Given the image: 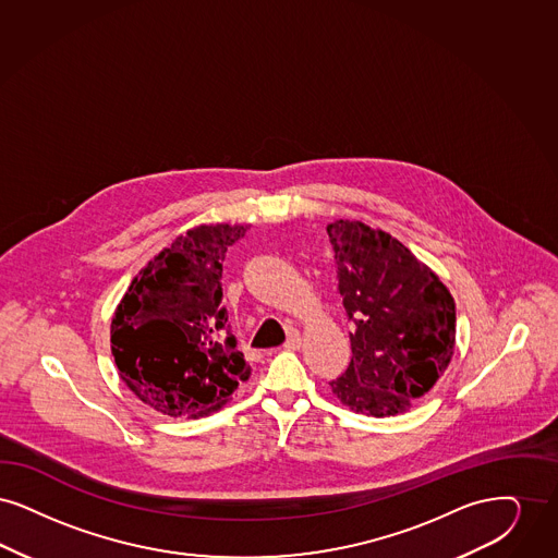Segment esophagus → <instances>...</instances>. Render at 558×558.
<instances>
[{"label":"esophagus","instance_id":"obj_1","mask_svg":"<svg viewBox=\"0 0 558 558\" xmlns=\"http://www.w3.org/2000/svg\"><path fill=\"white\" fill-rule=\"evenodd\" d=\"M302 345V338H300V333H291L290 338L286 340L283 343V348L286 350H298Z\"/></svg>","mask_w":558,"mask_h":558}]
</instances>
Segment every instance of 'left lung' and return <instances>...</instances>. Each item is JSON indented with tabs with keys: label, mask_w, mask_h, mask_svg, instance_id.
Here are the masks:
<instances>
[{
	"label": "left lung",
	"mask_w": 558,
	"mask_h": 558,
	"mask_svg": "<svg viewBox=\"0 0 558 558\" xmlns=\"http://www.w3.org/2000/svg\"><path fill=\"white\" fill-rule=\"evenodd\" d=\"M341 304L352 323V361L329 381L352 411H409L454 354V300L407 245L361 220L327 227Z\"/></svg>",
	"instance_id": "8db88e82"
}]
</instances>
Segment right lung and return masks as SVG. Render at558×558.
<instances>
[{
  "instance_id": "1",
  "label": "right lung",
  "mask_w": 558,
  "mask_h": 558,
  "mask_svg": "<svg viewBox=\"0 0 558 558\" xmlns=\"http://www.w3.org/2000/svg\"><path fill=\"white\" fill-rule=\"evenodd\" d=\"M243 225H202L133 279L114 313L112 356L126 388L154 411L195 418L231 400L252 368L222 302V260Z\"/></svg>"
}]
</instances>
